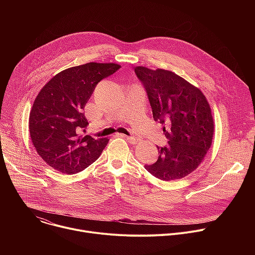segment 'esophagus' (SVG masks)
<instances>
[{
  "instance_id": "obj_1",
  "label": "esophagus",
  "mask_w": 255,
  "mask_h": 255,
  "mask_svg": "<svg viewBox=\"0 0 255 255\" xmlns=\"http://www.w3.org/2000/svg\"><path fill=\"white\" fill-rule=\"evenodd\" d=\"M120 136L126 138V139H127L130 143H132V144H137V143H139V142L141 141L140 138L135 137V136H126V135H124V134H120Z\"/></svg>"
}]
</instances>
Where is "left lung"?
Returning a JSON list of instances; mask_svg holds the SVG:
<instances>
[{
    "instance_id": "obj_1",
    "label": "left lung",
    "mask_w": 255,
    "mask_h": 255,
    "mask_svg": "<svg viewBox=\"0 0 255 255\" xmlns=\"http://www.w3.org/2000/svg\"><path fill=\"white\" fill-rule=\"evenodd\" d=\"M134 70L147 92L153 119L165 125L163 132L168 140L165 147L157 146L156 162L145 168L161 180L183 178L204 161L212 145L210 104L199 88L173 71L142 65Z\"/></svg>"
}]
</instances>
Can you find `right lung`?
Here are the masks:
<instances>
[{
	"label": "right lung",
	"mask_w": 255,
	"mask_h": 255,
	"mask_svg": "<svg viewBox=\"0 0 255 255\" xmlns=\"http://www.w3.org/2000/svg\"><path fill=\"white\" fill-rule=\"evenodd\" d=\"M121 67L113 62H88L55 75L35 98L29 132L38 155L53 169L82 171L101 155L108 138L84 135L89 125L84 108L97 84Z\"/></svg>",
	"instance_id": "right-lung-1"
}]
</instances>
